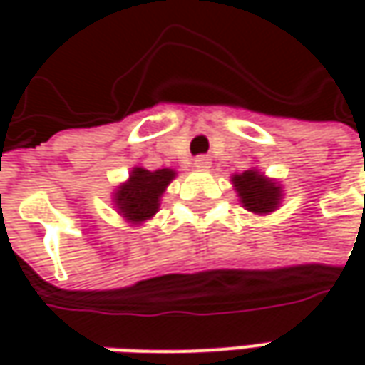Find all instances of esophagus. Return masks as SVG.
I'll use <instances>...</instances> for the list:
<instances>
[{
	"label": "esophagus",
	"instance_id": "esophagus-1",
	"mask_svg": "<svg viewBox=\"0 0 365 365\" xmlns=\"http://www.w3.org/2000/svg\"><path fill=\"white\" fill-rule=\"evenodd\" d=\"M195 168L197 170H209L211 168V160L207 156H199V158H195Z\"/></svg>",
	"mask_w": 365,
	"mask_h": 365
}]
</instances>
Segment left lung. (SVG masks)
<instances>
[{
    "label": "left lung",
    "instance_id": "1",
    "mask_svg": "<svg viewBox=\"0 0 365 365\" xmlns=\"http://www.w3.org/2000/svg\"><path fill=\"white\" fill-rule=\"evenodd\" d=\"M232 185L240 197L242 207L254 215H270L284 199L280 182L259 173L258 168L232 175Z\"/></svg>",
    "mask_w": 365,
    "mask_h": 365
}]
</instances>
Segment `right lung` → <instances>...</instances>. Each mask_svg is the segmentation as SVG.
<instances>
[{
  "label": "right lung",
  "mask_w": 365,
  "mask_h": 365,
  "mask_svg": "<svg viewBox=\"0 0 365 365\" xmlns=\"http://www.w3.org/2000/svg\"><path fill=\"white\" fill-rule=\"evenodd\" d=\"M176 170L158 168L148 170L144 166H133L130 178L113 190V207L132 225H142L160 209V199L168 185L175 180Z\"/></svg>",
  "instance_id": "1"
}]
</instances>
